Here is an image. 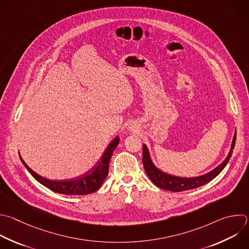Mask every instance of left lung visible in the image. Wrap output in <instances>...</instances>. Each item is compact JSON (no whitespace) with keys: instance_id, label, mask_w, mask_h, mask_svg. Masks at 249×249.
Masks as SVG:
<instances>
[{"instance_id":"obj_1","label":"left lung","mask_w":249,"mask_h":249,"mask_svg":"<svg viewBox=\"0 0 249 249\" xmlns=\"http://www.w3.org/2000/svg\"><path fill=\"white\" fill-rule=\"evenodd\" d=\"M235 139H236V130L234 131V135L231 141V145L229 154L225 158V160L219 164L217 167H215L213 170L210 172L197 176V177H191V178H186V177H178V176H173L170 174L165 173L161 171L159 168L155 166V164L153 163L149 149L146 144H143L142 146V164L144 170L150 179V181L158 188L163 189V190H167L170 192H184V191H189L193 190L198 187H201L210 181H212L214 178H216L222 170L226 167V165L228 164L231 153L232 149L235 144Z\"/></svg>"}]
</instances>
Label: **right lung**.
Returning <instances> with one entry per match:
<instances>
[{"instance_id": "right-lung-1", "label": "right lung", "mask_w": 249, "mask_h": 249, "mask_svg": "<svg viewBox=\"0 0 249 249\" xmlns=\"http://www.w3.org/2000/svg\"><path fill=\"white\" fill-rule=\"evenodd\" d=\"M119 142H120L119 137H115L109 142L105 152L103 153L102 157L91 170L86 172L84 175L79 176L76 179H71L68 181H51L40 176L39 174L34 172L24 162L20 153L18 154L22 164L28 170V172L34 177L35 180H37L40 184H42L46 188L50 189L54 193L62 194L66 196H83V195L92 194L98 191L102 187L103 183L105 182L108 174V166H109L110 158L112 156L114 149L117 147Z\"/></svg>"}]
</instances>
